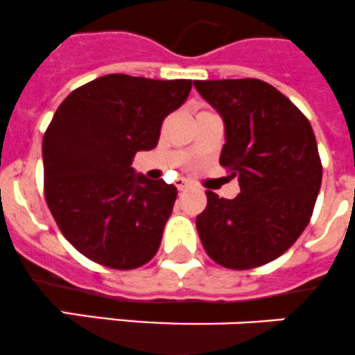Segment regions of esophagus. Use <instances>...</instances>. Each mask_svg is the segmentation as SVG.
I'll return each mask as SVG.
<instances>
[{
	"mask_svg": "<svg viewBox=\"0 0 355 355\" xmlns=\"http://www.w3.org/2000/svg\"><path fill=\"white\" fill-rule=\"evenodd\" d=\"M189 185H191V184H189L187 180H184V178H178V180H177V189H178V191H185V189H187Z\"/></svg>",
	"mask_w": 355,
	"mask_h": 355,
	"instance_id": "obj_1",
	"label": "esophagus"
}]
</instances>
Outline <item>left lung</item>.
Listing matches in <instances>:
<instances>
[{
	"label": "left lung",
	"instance_id": "1",
	"mask_svg": "<svg viewBox=\"0 0 355 355\" xmlns=\"http://www.w3.org/2000/svg\"><path fill=\"white\" fill-rule=\"evenodd\" d=\"M225 123L220 164L237 177L234 199L206 191L196 218L206 253L234 270L276 260L311 222L322 180L312 126L304 112L261 79L194 81Z\"/></svg>",
	"mask_w": 355,
	"mask_h": 355
}]
</instances>
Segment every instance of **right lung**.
I'll use <instances>...</instances> for the list:
<instances>
[{
	"instance_id": "obj_1",
	"label": "right lung",
	"mask_w": 355,
	"mask_h": 355,
	"mask_svg": "<svg viewBox=\"0 0 355 355\" xmlns=\"http://www.w3.org/2000/svg\"><path fill=\"white\" fill-rule=\"evenodd\" d=\"M191 88V79L107 74L58 105L43 137L44 199L86 258L130 270L157 253L177 187L137 175L132 161L157 146L164 118Z\"/></svg>"
}]
</instances>
